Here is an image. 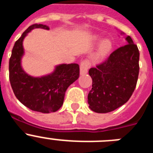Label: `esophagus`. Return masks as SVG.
Masks as SVG:
<instances>
[{"label": "esophagus", "instance_id": "obj_1", "mask_svg": "<svg viewBox=\"0 0 153 153\" xmlns=\"http://www.w3.org/2000/svg\"><path fill=\"white\" fill-rule=\"evenodd\" d=\"M90 63L89 62V60H83V61L81 62L80 63V67H79V72H80L81 75H84L87 73L88 71V68L90 67Z\"/></svg>", "mask_w": 153, "mask_h": 153}]
</instances>
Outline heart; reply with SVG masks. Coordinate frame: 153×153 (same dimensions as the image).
I'll list each match as a JSON object with an SVG mask.
<instances>
[{
  "label": "heart",
  "instance_id": "b5f03b06",
  "mask_svg": "<svg viewBox=\"0 0 153 153\" xmlns=\"http://www.w3.org/2000/svg\"><path fill=\"white\" fill-rule=\"evenodd\" d=\"M97 41H102L101 38H97L96 39ZM112 48V44L111 42L109 41V40H103V41L101 43L100 46V48H99L98 51V56L99 58H102L104 56H106L110 51Z\"/></svg>",
  "mask_w": 153,
  "mask_h": 153
}]
</instances>
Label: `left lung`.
Wrapping results in <instances>:
<instances>
[{"instance_id": "1", "label": "left lung", "mask_w": 153, "mask_h": 153, "mask_svg": "<svg viewBox=\"0 0 153 153\" xmlns=\"http://www.w3.org/2000/svg\"><path fill=\"white\" fill-rule=\"evenodd\" d=\"M125 38L126 45L113 51L106 61L89 70L93 85L87 101L90 109L95 113H109L120 107L129 100L136 88L140 52L130 36Z\"/></svg>"}]
</instances>
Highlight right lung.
I'll list each match as a JSON object with an SVG mask.
<instances>
[{
  "mask_svg": "<svg viewBox=\"0 0 153 153\" xmlns=\"http://www.w3.org/2000/svg\"><path fill=\"white\" fill-rule=\"evenodd\" d=\"M35 28L49 30L44 24L30 26L15 42L9 61V78L13 93L20 102L33 111L50 113L57 111L63 103L65 92L79 78L77 63L59 64L51 74L34 77L27 74L21 66L24 55L23 42Z\"/></svg>",
  "mask_w": 153,
  "mask_h": 153,
  "instance_id": "obj_1",
  "label": "right lung"
}]
</instances>
